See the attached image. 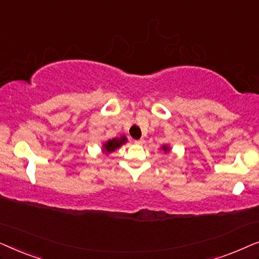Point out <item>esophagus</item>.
I'll return each instance as SVG.
<instances>
[{"label":"esophagus","mask_w":259,"mask_h":259,"mask_svg":"<svg viewBox=\"0 0 259 259\" xmlns=\"http://www.w3.org/2000/svg\"><path fill=\"white\" fill-rule=\"evenodd\" d=\"M134 144L144 145L145 144V139H143V138H141V139H139V140H134Z\"/></svg>","instance_id":"34e87169"}]
</instances>
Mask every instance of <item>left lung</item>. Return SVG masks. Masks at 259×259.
I'll use <instances>...</instances> for the list:
<instances>
[{
  "instance_id": "8db88e82",
  "label": "left lung",
  "mask_w": 259,
  "mask_h": 259,
  "mask_svg": "<svg viewBox=\"0 0 259 259\" xmlns=\"http://www.w3.org/2000/svg\"><path fill=\"white\" fill-rule=\"evenodd\" d=\"M162 150H164L165 152H168V151H169V148H168L167 146H162Z\"/></svg>"
}]
</instances>
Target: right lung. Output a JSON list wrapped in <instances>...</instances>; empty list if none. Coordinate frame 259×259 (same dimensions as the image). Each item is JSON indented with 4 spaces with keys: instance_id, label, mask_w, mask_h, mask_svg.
<instances>
[{
    "instance_id": "1",
    "label": "right lung",
    "mask_w": 259,
    "mask_h": 259,
    "mask_svg": "<svg viewBox=\"0 0 259 259\" xmlns=\"http://www.w3.org/2000/svg\"><path fill=\"white\" fill-rule=\"evenodd\" d=\"M125 141H126V138H125V137L120 138V139H112V140H108L107 143L104 144L105 151L107 152V153H111V152L115 151L116 148L121 146L122 144H125Z\"/></svg>"
}]
</instances>
